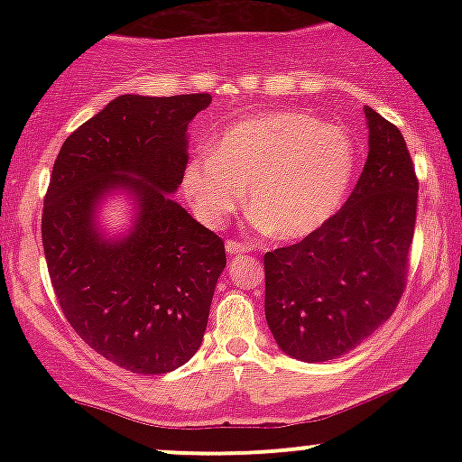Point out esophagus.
<instances>
[{
	"mask_svg": "<svg viewBox=\"0 0 462 462\" xmlns=\"http://www.w3.org/2000/svg\"><path fill=\"white\" fill-rule=\"evenodd\" d=\"M226 249H227V254H245L252 249V245H249V243H241V241H227Z\"/></svg>",
	"mask_w": 462,
	"mask_h": 462,
	"instance_id": "1",
	"label": "esophagus"
}]
</instances>
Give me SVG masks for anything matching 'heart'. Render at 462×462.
Returning <instances> with one entry per match:
<instances>
[{
  "mask_svg": "<svg viewBox=\"0 0 462 462\" xmlns=\"http://www.w3.org/2000/svg\"><path fill=\"white\" fill-rule=\"evenodd\" d=\"M347 130L306 113H263L230 125L215 150H199L184 190L206 226H219L245 201L269 236L300 241L337 215L356 171Z\"/></svg>",
  "mask_w": 462,
  "mask_h": 462,
  "instance_id": "heart-1",
  "label": "heart"
}]
</instances>
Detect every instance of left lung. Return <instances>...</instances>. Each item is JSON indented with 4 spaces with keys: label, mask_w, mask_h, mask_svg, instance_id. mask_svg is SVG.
<instances>
[{
    "label": "left lung",
    "mask_w": 462,
    "mask_h": 462,
    "mask_svg": "<svg viewBox=\"0 0 462 462\" xmlns=\"http://www.w3.org/2000/svg\"><path fill=\"white\" fill-rule=\"evenodd\" d=\"M369 153L337 215L264 254V317L275 343L304 363L354 349L393 315L406 289L419 180L404 136L365 108Z\"/></svg>",
    "instance_id": "1"
}]
</instances>
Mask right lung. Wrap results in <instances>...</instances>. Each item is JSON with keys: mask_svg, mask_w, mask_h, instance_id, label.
I'll use <instances>...</instances> for the list:
<instances>
[{"mask_svg": "<svg viewBox=\"0 0 462 462\" xmlns=\"http://www.w3.org/2000/svg\"><path fill=\"white\" fill-rule=\"evenodd\" d=\"M210 99L121 95L67 136L51 169L41 235L56 300L88 347L132 374H167L198 352L226 267L224 238L169 198ZM116 186L135 193L140 217L104 242L92 213Z\"/></svg>", "mask_w": 462, "mask_h": 462, "instance_id": "right-lung-1", "label": "right lung"}]
</instances>
